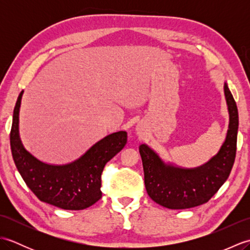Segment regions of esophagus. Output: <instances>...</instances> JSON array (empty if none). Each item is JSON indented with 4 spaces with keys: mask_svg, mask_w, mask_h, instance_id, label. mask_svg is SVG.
<instances>
[{
    "mask_svg": "<svg viewBox=\"0 0 250 250\" xmlns=\"http://www.w3.org/2000/svg\"><path fill=\"white\" fill-rule=\"evenodd\" d=\"M136 130H137V131H139V128H136Z\"/></svg>",
    "mask_w": 250,
    "mask_h": 250,
    "instance_id": "34e87169",
    "label": "esophagus"
}]
</instances>
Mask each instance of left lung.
Here are the masks:
<instances>
[{
  "instance_id": "obj_1",
  "label": "left lung",
  "mask_w": 250,
  "mask_h": 250,
  "mask_svg": "<svg viewBox=\"0 0 250 250\" xmlns=\"http://www.w3.org/2000/svg\"><path fill=\"white\" fill-rule=\"evenodd\" d=\"M224 93L229 113L226 139L218 152L202 166L178 167L164 161L147 144L140 146L147 193L159 205L169 209H185L204 204L229 177L236 153L238 111L226 82Z\"/></svg>"
}]
</instances>
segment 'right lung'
Here are the masks:
<instances>
[{"instance_id":"add662e5","label":"right lung","mask_w":250,"mask_h":250,"mask_svg":"<svg viewBox=\"0 0 250 250\" xmlns=\"http://www.w3.org/2000/svg\"><path fill=\"white\" fill-rule=\"evenodd\" d=\"M22 95L21 91L14 109L10 149L24 183L42 202L62 209L81 210L93 205L102 196L101 174L105 164L125 146L126 132L118 131L106 135L72 162H44L32 155L21 141L19 113Z\"/></svg>"}]
</instances>
